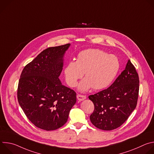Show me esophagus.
<instances>
[{"label":"esophagus","instance_id":"1","mask_svg":"<svg viewBox=\"0 0 154 154\" xmlns=\"http://www.w3.org/2000/svg\"><path fill=\"white\" fill-rule=\"evenodd\" d=\"M77 98L79 101H82L86 99V96L84 95H82V94H77Z\"/></svg>","mask_w":154,"mask_h":154}]
</instances>
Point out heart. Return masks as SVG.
<instances>
[{
  "mask_svg": "<svg viewBox=\"0 0 154 154\" xmlns=\"http://www.w3.org/2000/svg\"><path fill=\"white\" fill-rule=\"evenodd\" d=\"M119 68L116 56L107 55L100 49H88L78 54L76 61L68 63L64 75L68 84L75 87L85 73L86 78L79 86V90L85 92L92 87L94 90H101L108 86L116 77Z\"/></svg>",
  "mask_w": 154,
  "mask_h": 154,
  "instance_id": "b5f03b06",
  "label": "heart"
}]
</instances>
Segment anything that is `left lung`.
I'll return each mask as SVG.
<instances>
[{"label":"left lung","instance_id":"left-lung-1","mask_svg":"<svg viewBox=\"0 0 154 154\" xmlns=\"http://www.w3.org/2000/svg\"><path fill=\"white\" fill-rule=\"evenodd\" d=\"M139 77L128 60L125 69L107 89L89 96L94 105L91 123L103 130L120 127L136 108L139 93Z\"/></svg>","mask_w":154,"mask_h":154}]
</instances>
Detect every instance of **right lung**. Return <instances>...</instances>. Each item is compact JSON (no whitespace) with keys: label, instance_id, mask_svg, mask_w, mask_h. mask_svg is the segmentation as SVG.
Listing matches in <instances>:
<instances>
[{"label":"right lung","instance_id":"obj_1","mask_svg":"<svg viewBox=\"0 0 154 154\" xmlns=\"http://www.w3.org/2000/svg\"><path fill=\"white\" fill-rule=\"evenodd\" d=\"M70 44L49 48L27 64L20 76L17 100L27 118L37 127L54 130L67 122L76 102V93L58 78Z\"/></svg>","mask_w":154,"mask_h":154}]
</instances>
